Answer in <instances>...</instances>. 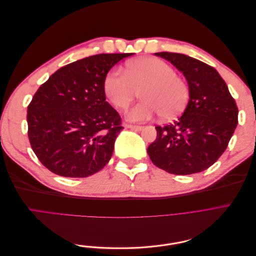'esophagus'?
<instances>
[{"label": "esophagus", "mask_w": 256, "mask_h": 256, "mask_svg": "<svg viewBox=\"0 0 256 256\" xmlns=\"http://www.w3.org/2000/svg\"><path fill=\"white\" fill-rule=\"evenodd\" d=\"M125 127L129 128V129H132L134 131H141L144 127L143 126H138V125H130V124H125Z\"/></svg>", "instance_id": "34e87169"}]
</instances>
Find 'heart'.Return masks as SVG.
<instances>
[{
	"label": "heart",
	"instance_id": "obj_1",
	"mask_svg": "<svg viewBox=\"0 0 256 256\" xmlns=\"http://www.w3.org/2000/svg\"><path fill=\"white\" fill-rule=\"evenodd\" d=\"M125 72L113 69L106 74L104 90L108 100L116 109H125L141 90L143 102L131 106L127 118L131 122H144L161 114L162 118H173L180 114L188 102L189 88L186 82L175 74V70L159 58H142L130 62Z\"/></svg>",
	"mask_w": 256,
	"mask_h": 256
}]
</instances>
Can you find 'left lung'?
Instances as JSON below:
<instances>
[{
	"label": "left lung",
	"mask_w": 256,
	"mask_h": 256,
	"mask_svg": "<svg viewBox=\"0 0 256 256\" xmlns=\"http://www.w3.org/2000/svg\"><path fill=\"white\" fill-rule=\"evenodd\" d=\"M182 72L189 85V102L173 124L157 126L147 147L152 164L175 175L202 172L226 150L238 124V108L226 83L212 66L180 53L158 52Z\"/></svg>",
	"instance_id": "8db88e82"
}]
</instances>
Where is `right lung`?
<instances>
[{"mask_svg": "<svg viewBox=\"0 0 256 256\" xmlns=\"http://www.w3.org/2000/svg\"><path fill=\"white\" fill-rule=\"evenodd\" d=\"M132 53L97 54L60 68L28 106V136L38 160L52 173L88 177L104 168L124 129L106 102L110 69Z\"/></svg>", "mask_w": 256, "mask_h": 256, "instance_id": "right-lung-1", "label": "right lung"}]
</instances>
